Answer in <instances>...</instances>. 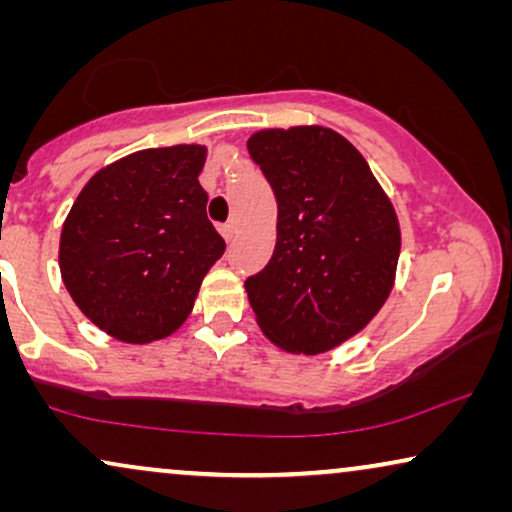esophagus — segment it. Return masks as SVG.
I'll list each match as a JSON object with an SVG mask.
<instances>
[{"instance_id": "esophagus-1", "label": "esophagus", "mask_w": 512, "mask_h": 512, "mask_svg": "<svg viewBox=\"0 0 512 512\" xmlns=\"http://www.w3.org/2000/svg\"><path fill=\"white\" fill-rule=\"evenodd\" d=\"M219 233L223 235V240L230 242L235 235V223H223V226H219Z\"/></svg>"}]
</instances>
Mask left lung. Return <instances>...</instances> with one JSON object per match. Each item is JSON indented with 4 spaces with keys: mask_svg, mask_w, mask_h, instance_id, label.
Segmentation results:
<instances>
[{
    "mask_svg": "<svg viewBox=\"0 0 512 512\" xmlns=\"http://www.w3.org/2000/svg\"><path fill=\"white\" fill-rule=\"evenodd\" d=\"M247 149L277 200L275 251L244 282L251 310L286 352H328L391 293L401 254L396 212L366 158L335 130H261Z\"/></svg>",
    "mask_w": 512,
    "mask_h": 512,
    "instance_id": "left-lung-1",
    "label": "left lung"
}]
</instances>
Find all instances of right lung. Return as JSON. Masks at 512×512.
Masks as SVG:
<instances>
[{"label": "right lung", "instance_id": "add662e5", "mask_svg": "<svg viewBox=\"0 0 512 512\" xmlns=\"http://www.w3.org/2000/svg\"><path fill=\"white\" fill-rule=\"evenodd\" d=\"M207 149L132 153L83 186L60 237V272L79 310L111 338H165L193 310L226 242L207 219Z\"/></svg>", "mask_w": 512, "mask_h": 512}]
</instances>
